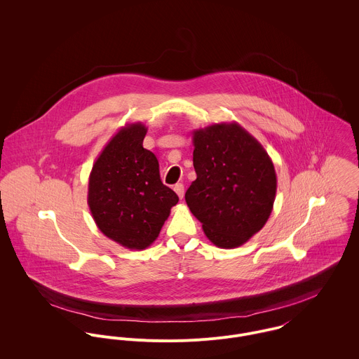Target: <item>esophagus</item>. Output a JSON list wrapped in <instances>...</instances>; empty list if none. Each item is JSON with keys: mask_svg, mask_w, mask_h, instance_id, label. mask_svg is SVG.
I'll list each match as a JSON object with an SVG mask.
<instances>
[{"mask_svg": "<svg viewBox=\"0 0 359 359\" xmlns=\"http://www.w3.org/2000/svg\"><path fill=\"white\" fill-rule=\"evenodd\" d=\"M174 191H175V194L178 195L180 199L184 198V192H185V191H184V185H182V184H175V185H174Z\"/></svg>", "mask_w": 359, "mask_h": 359, "instance_id": "1", "label": "esophagus"}]
</instances>
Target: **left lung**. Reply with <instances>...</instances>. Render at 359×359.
Instances as JSON below:
<instances>
[{
  "label": "left lung",
  "instance_id": "left-lung-1",
  "mask_svg": "<svg viewBox=\"0 0 359 359\" xmlns=\"http://www.w3.org/2000/svg\"><path fill=\"white\" fill-rule=\"evenodd\" d=\"M196 180L185 201L217 248L246 243L268 221L276 196V172L256 138L236 121L192 133Z\"/></svg>",
  "mask_w": 359,
  "mask_h": 359
}]
</instances>
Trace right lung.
I'll return each mask as SVG.
<instances>
[{"instance_id":"obj_1","label":"right lung","mask_w":359,"mask_h":359,"mask_svg":"<svg viewBox=\"0 0 359 359\" xmlns=\"http://www.w3.org/2000/svg\"><path fill=\"white\" fill-rule=\"evenodd\" d=\"M142 123L121 127L97 157L88 180V205L104 236L130 250L157 239L177 194L163 185L158 161L142 147Z\"/></svg>"}]
</instances>
